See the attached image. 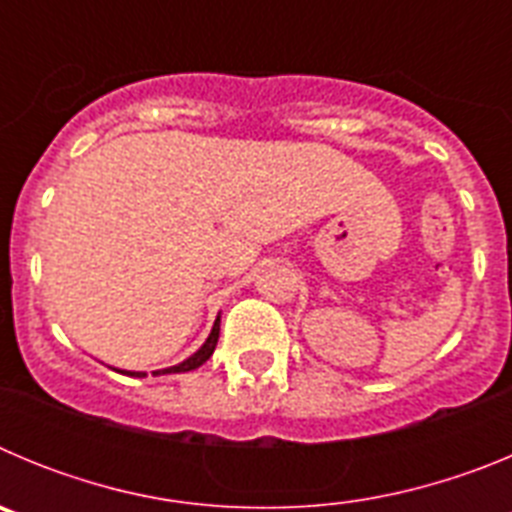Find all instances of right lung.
<instances>
[{
  "instance_id": "obj_1",
  "label": "right lung",
  "mask_w": 512,
  "mask_h": 512,
  "mask_svg": "<svg viewBox=\"0 0 512 512\" xmlns=\"http://www.w3.org/2000/svg\"><path fill=\"white\" fill-rule=\"evenodd\" d=\"M217 338H220V315H217V320H215V325H212V330H210V336H207V341L202 343V346L197 348V351H194V354L189 356V359H184L182 364L169 366V369H161V372H156V374H182V372H192V369H197V366H202L207 359H210L212 351H215V346H217ZM122 374H130V377H133V374H135V377H143V372H122Z\"/></svg>"
}]
</instances>
